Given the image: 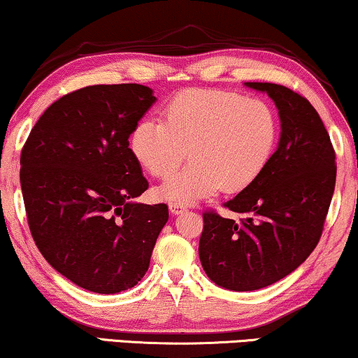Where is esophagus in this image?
Returning a JSON list of instances; mask_svg holds the SVG:
<instances>
[{
  "mask_svg": "<svg viewBox=\"0 0 358 358\" xmlns=\"http://www.w3.org/2000/svg\"><path fill=\"white\" fill-rule=\"evenodd\" d=\"M169 208H170V213L175 214V215L183 214L185 210H186L185 206H183V204H180V203H170V204H169Z\"/></svg>",
  "mask_w": 358,
  "mask_h": 358,
  "instance_id": "34e87169",
  "label": "esophagus"
}]
</instances>
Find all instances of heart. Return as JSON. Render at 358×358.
<instances>
[{"mask_svg":"<svg viewBox=\"0 0 358 358\" xmlns=\"http://www.w3.org/2000/svg\"><path fill=\"white\" fill-rule=\"evenodd\" d=\"M280 123L273 105L220 89H188L169 100L164 122L145 118L131 133V150L155 178L164 199L193 203L219 188L238 193L258 180L273 160Z\"/></svg>","mask_w":358,"mask_h":358,"instance_id":"1","label":"heart"}]
</instances>
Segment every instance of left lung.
Here are the masks:
<instances>
[{
    "label": "left lung",
    "instance_id": "left-lung-1",
    "mask_svg": "<svg viewBox=\"0 0 358 358\" xmlns=\"http://www.w3.org/2000/svg\"><path fill=\"white\" fill-rule=\"evenodd\" d=\"M279 108L280 141L263 175L224 203L240 220L203 213L199 259L209 279L229 290L268 287L316 248L336 186V152L318 112L280 84L246 83Z\"/></svg>",
    "mask_w": 358,
    "mask_h": 358
}]
</instances>
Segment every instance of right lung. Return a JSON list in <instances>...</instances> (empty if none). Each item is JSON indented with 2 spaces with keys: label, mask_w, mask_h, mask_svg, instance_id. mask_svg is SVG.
I'll return each instance as SVG.
<instances>
[{
  "label": "right lung",
  "mask_w": 358,
  "mask_h": 358,
  "mask_svg": "<svg viewBox=\"0 0 358 358\" xmlns=\"http://www.w3.org/2000/svg\"><path fill=\"white\" fill-rule=\"evenodd\" d=\"M155 102L141 84H97L53 102L21 152L32 238L52 264L95 294L131 289L148 273L169 206L138 204L149 188L129 134Z\"/></svg>",
  "instance_id": "1"
}]
</instances>
